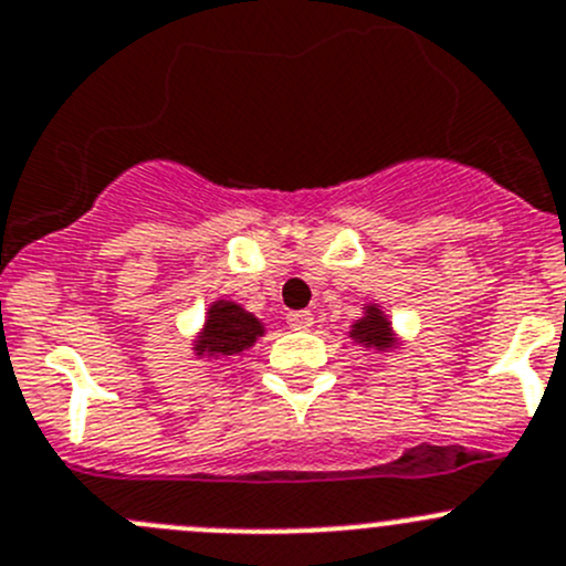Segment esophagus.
Masks as SVG:
<instances>
[{
  "mask_svg": "<svg viewBox=\"0 0 566 566\" xmlns=\"http://www.w3.org/2000/svg\"><path fill=\"white\" fill-rule=\"evenodd\" d=\"M312 321H315V317H312V312H306V310L290 312L287 315V326L295 328V332H306V328L312 326Z\"/></svg>",
  "mask_w": 566,
  "mask_h": 566,
  "instance_id": "1",
  "label": "esophagus"
}]
</instances>
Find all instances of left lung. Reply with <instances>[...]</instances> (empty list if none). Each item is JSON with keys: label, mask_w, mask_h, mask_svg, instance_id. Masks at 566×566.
I'll return each mask as SVG.
<instances>
[{"label": "left lung", "mask_w": 566, "mask_h": 566, "mask_svg": "<svg viewBox=\"0 0 566 566\" xmlns=\"http://www.w3.org/2000/svg\"><path fill=\"white\" fill-rule=\"evenodd\" d=\"M348 337L354 343L365 345V348H376V350H389L398 345V337L392 334V323L387 321L378 304H367L365 315L350 326Z\"/></svg>", "instance_id": "left-lung-1"}]
</instances>
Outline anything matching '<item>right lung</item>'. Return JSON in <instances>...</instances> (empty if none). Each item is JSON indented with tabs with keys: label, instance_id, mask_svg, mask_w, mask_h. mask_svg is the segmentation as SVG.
<instances>
[{
	"label": "right lung",
	"instance_id": "1",
	"mask_svg": "<svg viewBox=\"0 0 566 566\" xmlns=\"http://www.w3.org/2000/svg\"><path fill=\"white\" fill-rule=\"evenodd\" d=\"M265 334V326L260 317L245 312L243 306L234 301H212L207 310L205 328L196 337V356H238L249 350L256 343V337Z\"/></svg>",
	"mask_w": 566,
	"mask_h": 566
}]
</instances>
